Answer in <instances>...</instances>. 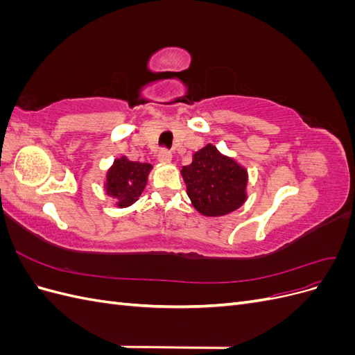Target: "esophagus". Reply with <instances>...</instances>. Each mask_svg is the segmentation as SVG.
I'll use <instances>...</instances> for the list:
<instances>
[{"label":"esophagus","instance_id":"esophagus-1","mask_svg":"<svg viewBox=\"0 0 355 355\" xmlns=\"http://www.w3.org/2000/svg\"><path fill=\"white\" fill-rule=\"evenodd\" d=\"M157 158H158L159 163H170V161H171V153L167 151V149H161V151L157 155Z\"/></svg>","mask_w":355,"mask_h":355}]
</instances>
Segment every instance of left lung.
<instances>
[{
  "label": "left lung",
  "mask_w": 355,
  "mask_h": 355,
  "mask_svg": "<svg viewBox=\"0 0 355 355\" xmlns=\"http://www.w3.org/2000/svg\"><path fill=\"white\" fill-rule=\"evenodd\" d=\"M180 175L192 206L202 216H225L247 200V170L211 144L192 155V163L182 167Z\"/></svg>",
  "instance_id": "8db88e82"
}]
</instances>
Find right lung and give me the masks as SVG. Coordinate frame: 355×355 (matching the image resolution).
I'll return each instance as SVG.
<instances>
[{
	"label": "right lung",
	"mask_w": 355,
	"mask_h": 355,
	"mask_svg": "<svg viewBox=\"0 0 355 355\" xmlns=\"http://www.w3.org/2000/svg\"><path fill=\"white\" fill-rule=\"evenodd\" d=\"M153 166L149 163L130 161L125 155L115 158L114 164L106 171L105 192L115 198V206L124 209L136 202L144 192L149 171Z\"/></svg>",
	"instance_id": "right-lung-1"
}]
</instances>
